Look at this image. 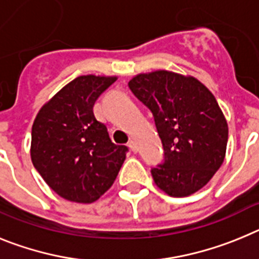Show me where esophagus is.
<instances>
[{
	"label": "esophagus",
	"instance_id": "esophagus-1",
	"mask_svg": "<svg viewBox=\"0 0 259 259\" xmlns=\"http://www.w3.org/2000/svg\"><path fill=\"white\" fill-rule=\"evenodd\" d=\"M127 146H129V148L132 150L133 152L138 151V146H137V142L134 141V139H130L129 143H127Z\"/></svg>",
	"mask_w": 259,
	"mask_h": 259
}]
</instances>
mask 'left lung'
<instances>
[{"label":"left lung","mask_w":259,"mask_h":259,"mask_svg":"<svg viewBox=\"0 0 259 259\" xmlns=\"http://www.w3.org/2000/svg\"><path fill=\"white\" fill-rule=\"evenodd\" d=\"M129 89L152 112L164 161L152 168L157 188L188 197L212 179L223 164L228 125L215 96L194 76L167 70L138 74Z\"/></svg>","instance_id":"8db88e82"}]
</instances>
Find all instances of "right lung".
<instances>
[{
  "instance_id": "1",
  "label": "right lung",
  "mask_w": 259,
  "mask_h": 259,
  "mask_svg": "<svg viewBox=\"0 0 259 259\" xmlns=\"http://www.w3.org/2000/svg\"><path fill=\"white\" fill-rule=\"evenodd\" d=\"M117 76L80 75L62 87L36 116L31 160L49 188L78 203L98 201L113 185L126 146H117L94 114V104Z\"/></svg>"
}]
</instances>
